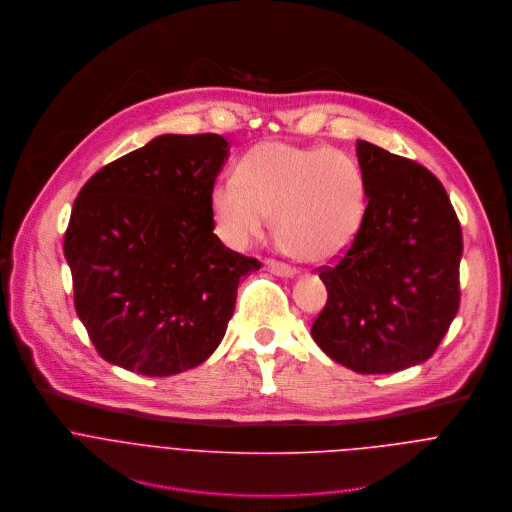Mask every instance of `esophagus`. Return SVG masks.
<instances>
[{
	"label": "esophagus",
	"instance_id": "34e87169",
	"mask_svg": "<svg viewBox=\"0 0 512 512\" xmlns=\"http://www.w3.org/2000/svg\"><path fill=\"white\" fill-rule=\"evenodd\" d=\"M264 266H266L268 272H272L274 276H280V278H290V276L296 274V268H292V266H288V264H284V262H280V260L268 258V260L264 262Z\"/></svg>",
	"mask_w": 512,
	"mask_h": 512
}]
</instances>
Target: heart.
<instances>
[{
  "label": "heart",
  "instance_id": "obj_1",
  "mask_svg": "<svg viewBox=\"0 0 512 512\" xmlns=\"http://www.w3.org/2000/svg\"><path fill=\"white\" fill-rule=\"evenodd\" d=\"M210 208L232 248L264 236L274 214V236L290 256L330 262L350 248L360 230L366 182L346 154L264 142L244 154L236 182L214 184Z\"/></svg>",
  "mask_w": 512,
  "mask_h": 512
}]
</instances>
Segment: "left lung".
Masks as SVG:
<instances>
[{"instance_id":"obj_1","label":"left lung","mask_w":512,"mask_h":512,"mask_svg":"<svg viewBox=\"0 0 512 512\" xmlns=\"http://www.w3.org/2000/svg\"><path fill=\"white\" fill-rule=\"evenodd\" d=\"M366 210L350 248L320 266L328 298L312 338L338 364L386 374L434 354L460 304L462 230L440 180L358 142Z\"/></svg>"}]
</instances>
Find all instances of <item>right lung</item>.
I'll return each instance as SVG.
<instances>
[{
  "label": "right lung",
  "instance_id": "right-lung-1",
  "mask_svg": "<svg viewBox=\"0 0 512 512\" xmlns=\"http://www.w3.org/2000/svg\"><path fill=\"white\" fill-rule=\"evenodd\" d=\"M226 156L218 134H168L80 190L64 254L76 312L110 364L172 376L224 338L240 280L262 266L214 234L210 192Z\"/></svg>",
  "mask_w": 512,
  "mask_h": 512
}]
</instances>
